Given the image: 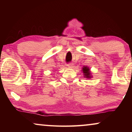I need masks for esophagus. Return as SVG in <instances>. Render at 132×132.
Wrapping results in <instances>:
<instances>
[{"label": "esophagus", "mask_w": 132, "mask_h": 132, "mask_svg": "<svg viewBox=\"0 0 132 132\" xmlns=\"http://www.w3.org/2000/svg\"><path fill=\"white\" fill-rule=\"evenodd\" d=\"M67 66L69 68H73L74 65H73V64H72V63H69V64L67 65Z\"/></svg>", "instance_id": "obj_1"}]
</instances>
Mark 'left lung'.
Listing matches in <instances>:
<instances>
[{
	"label": "left lung",
	"instance_id": "8db88e82",
	"mask_svg": "<svg viewBox=\"0 0 132 132\" xmlns=\"http://www.w3.org/2000/svg\"><path fill=\"white\" fill-rule=\"evenodd\" d=\"M83 73H84L85 77H86V78H90V77H91L90 76L91 73H90L89 68L87 67H84L83 68Z\"/></svg>",
	"mask_w": 132,
	"mask_h": 132
}]
</instances>
